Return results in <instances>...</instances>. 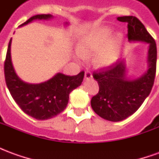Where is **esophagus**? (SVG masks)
Returning <instances> with one entry per match:
<instances>
[{"instance_id": "obj_1", "label": "esophagus", "mask_w": 159, "mask_h": 159, "mask_svg": "<svg viewBox=\"0 0 159 159\" xmlns=\"http://www.w3.org/2000/svg\"><path fill=\"white\" fill-rule=\"evenodd\" d=\"M84 76H85V79H90V78H92V73L90 72L89 70H87V71H85V75H84Z\"/></svg>"}]
</instances>
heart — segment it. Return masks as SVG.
I'll return each mask as SVG.
<instances>
[{
    "label": "heart",
    "mask_w": 159,
    "mask_h": 159,
    "mask_svg": "<svg viewBox=\"0 0 159 159\" xmlns=\"http://www.w3.org/2000/svg\"><path fill=\"white\" fill-rule=\"evenodd\" d=\"M112 30L110 28L104 27L87 34L81 40L78 45L76 57L79 60H83L86 57L94 55L93 62L98 67H105L112 64L117 57V42L120 36L113 41L106 44L110 40Z\"/></svg>",
    "instance_id": "heart-1"
}]
</instances>
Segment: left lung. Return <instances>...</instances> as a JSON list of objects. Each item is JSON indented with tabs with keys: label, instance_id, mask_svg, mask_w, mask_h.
I'll return each instance as SVG.
<instances>
[{
	"label": "left lung",
	"instance_id": "left-lung-1",
	"mask_svg": "<svg viewBox=\"0 0 159 159\" xmlns=\"http://www.w3.org/2000/svg\"><path fill=\"white\" fill-rule=\"evenodd\" d=\"M118 21L128 23V39L148 43L149 69L140 78L129 80L125 76L124 61H116L110 66L93 71V76L100 90L92 97L91 107L104 119L118 122L134 113L152 89L157 67V46L136 17H118Z\"/></svg>",
	"mask_w": 159,
	"mask_h": 159
}]
</instances>
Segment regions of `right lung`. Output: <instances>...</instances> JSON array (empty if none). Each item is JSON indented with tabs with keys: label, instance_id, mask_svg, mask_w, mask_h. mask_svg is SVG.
<instances>
[{
	"label": "right lung",
	"instance_id": "add662e5",
	"mask_svg": "<svg viewBox=\"0 0 159 159\" xmlns=\"http://www.w3.org/2000/svg\"><path fill=\"white\" fill-rule=\"evenodd\" d=\"M51 14H38L21 25H27L34 19H49ZM11 41L4 63V74L9 92L24 112L38 120L55 117L66 109L70 92L82 84L84 71L76 76L58 73L52 79L40 84L23 82L16 75L11 61Z\"/></svg>",
	"mask_w": 159,
	"mask_h": 159
}]
</instances>
